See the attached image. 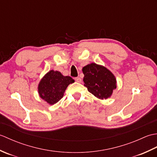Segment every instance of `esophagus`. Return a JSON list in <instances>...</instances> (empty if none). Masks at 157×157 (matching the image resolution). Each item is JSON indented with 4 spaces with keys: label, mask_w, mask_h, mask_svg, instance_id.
Returning <instances> with one entry per match:
<instances>
[{
    "label": "esophagus",
    "mask_w": 157,
    "mask_h": 157,
    "mask_svg": "<svg viewBox=\"0 0 157 157\" xmlns=\"http://www.w3.org/2000/svg\"><path fill=\"white\" fill-rule=\"evenodd\" d=\"M75 80L76 82H78V83H81L82 82V79H81V78H76L75 79Z\"/></svg>",
    "instance_id": "obj_1"
}]
</instances>
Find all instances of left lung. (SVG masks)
<instances>
[{"mask_svg": "<svg viewBox=\"0 0 157 157\" xmlns=\"http://www.w3.org/2000/svg\"><path fill=\"white\" fill-rule=\"evenodd\" d=\"M83 81L88 90L98 99H107L117 88V80L113 73L105 67L92 63L82 68Z\"/></svg>", "mask_w": 157, "mask_h": 157, "instance_id": "1", "label": "left lung"}]
</instances>
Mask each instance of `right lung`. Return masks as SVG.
<instances>
[{"mask_svg": "<svg viewBox=\"0 0 157 157\" xmlns=\"http://www.w3.org/2000/svg\"><path fill=\"white\" fill-rule=\"evenodd\" d=\"M74 82L71 77L64 76L61 72L51 70L39 82L38 91L40 97L49 105H55L63 97L67 86Z\"/></svg>", "mask_w": 157, "mask_h": 157, "instance_id": "add662e5", "label": "right lung"}]
</instances>
